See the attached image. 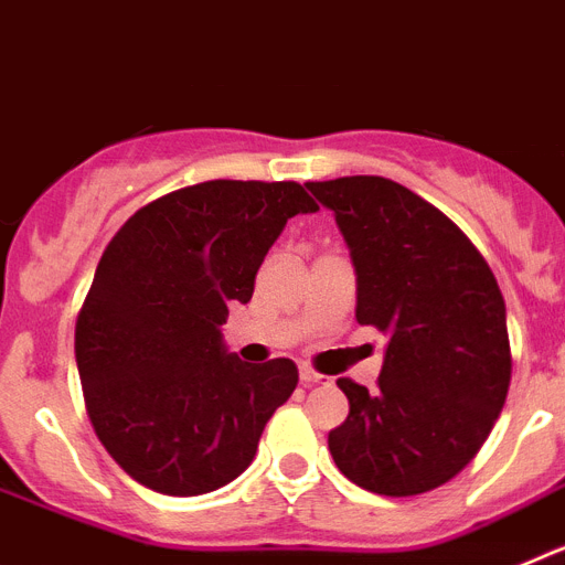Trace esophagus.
<instances>
[{"label": "esophagus", "mask_w": 565, "mask_h": 565, "mask_svg": "<svg viewBox=\"0 0 565 565\" xmlns=\"http://www.w3.org/2000/svg\"><path fill=\"white\" fill-rule=\"evenodd\" d=\"M299 379H302V384H326L328 382V376L311 371V367H299Z\"/></svg>", "instance_id": "obj_1"}]
</instances>
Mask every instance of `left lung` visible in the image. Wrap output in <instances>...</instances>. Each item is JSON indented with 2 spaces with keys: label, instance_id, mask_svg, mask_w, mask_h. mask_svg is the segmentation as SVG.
Listing matches in <instances>:
<instances>
[{
  "label": "left lung",
  "instance_id": "obj_1",
  "mask_svg": "<svg viewBox=\"0 0 565 565\" xmlns=\"http://www.w3.org/2000/svg\"><path fill=\"white\" fill-rule=\"evenodd\" d=\"M337 217L356 271V322L391 339L379 387L339 379L351 413L328 436L339 472L376 495L456 478L507 402V306L467 234L387 178L306 183Z\"/></svg>",
  "mask_w": 565,
  "mask_h": 565
}]
</instances>
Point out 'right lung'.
Segmentation results:
<instances>
[{
  "label": "right lung",
  "mask_w": 565,
  "mask_h": 565,
  "mask_svg": "<svg viewBox=\"0 0 565 565\" xmlns=\"http://www.w3.org/2000/svg\"><path fill=\"white\" fill-rule=\"evenodd\" d=\"M317 203L294 181H206L147 203L104 248L76 322L96 436L127 476L203 495L254 461L299 382L291 359L248 364L221 326L248 302L268 248Z\"/></svg>",
  "instance_id": "right-lung-1"
}]
</instances>
